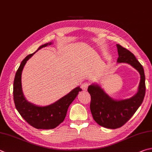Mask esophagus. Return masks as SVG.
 Here are the masks:
<instances>
[{"instance_id":"esophagus-1","label":"esophagus","mask_w":152,"mask_h":152,"mask_svg":"<svg viewBox=\"0 0 152 152\" xmlns=\"http://www.w3.org/2000/svg\"><path fill=\"white\" fill-rule=\"evenodd\" d=\"M88 86H89V83H88V82H84V83H82V84L81 85L82 89L86 91L87 90V88H88Z\"/></svg>"}]
</instances>
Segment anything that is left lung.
<instances>
[{
	"label": "left lung",
	"mask_w": 152,
	"mask_h": 152,
	"mask_svg": "<svg viewBox=\"0 0 152 152\" xmlns=\"http://www.w3.org/2000/svg\"><path fill=\"white\" fill-rule=\"evenodd\" d=\"M118 52L117 62L128 63L139 72L140 82L138 90L133 97L116 100L104 92L98 84H91L88 91L91 96L90 110L94 120L101 126L116 129L124 125L141 106L145 94V74L142 64L128 50L116 45Z\"/></svg>",
	"instance_id": "obj_1"
}]
</instances>
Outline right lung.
<instances>
[{"label": "right lung", "instance_id": "add662e5", "mask_svg": "<svg viewBox=\"0 0 152 152\" xmlns=\"http://www.w3.org/2000/svg\"><path fill=\"white\" fill-rule=\"evenodd\" d=\"M51 44L52 42H48L40 46L36 52L42 48L50 45ZM35 52L28 55L22 61L16 71L13 84L14 102L19 114L30 126L37 129H53L64 121L69 106L82 89L80 86L76 87L56 102L46 106H38L27 101L22 90L21 75L27 60H28Z\"/></svg>", "mask_w": 152, "mask_h": 152}]
</instances>
